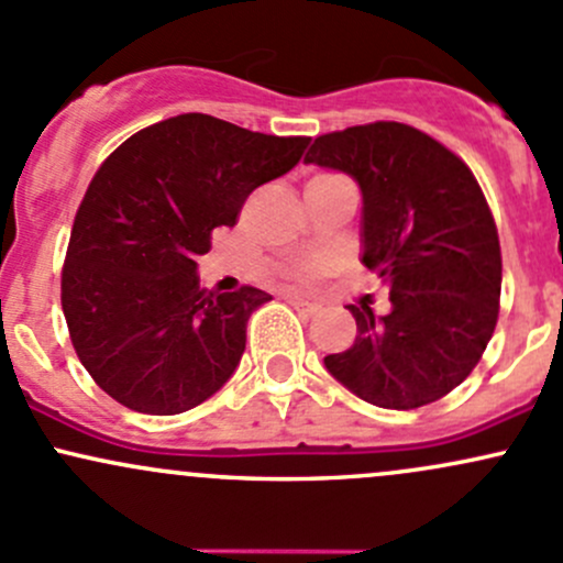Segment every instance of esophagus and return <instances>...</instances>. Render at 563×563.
Listing matches in <instances>:
<instances>
[{"instance_id": "34e87169", "label": "esophagus", "mask_w": 563, "mask_h": 563, "mask_svg": "<svg viewBox=\"0 0 563 563\" xmlns=\"http://www.w3.org/2000/svg\"><path fill=\"white\" fill-rule=\"evenodd\" d=\"M289 306H292L298 313H303V317H317L319 313L317 303H308V300H300V298H289Z\"/></svg>"}]
</instances>
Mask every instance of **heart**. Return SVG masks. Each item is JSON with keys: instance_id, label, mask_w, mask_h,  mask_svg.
Masks as SVG:
<instances>
[{"instance_id": "b5f03b06", "label": "heart", "mask_w": 563, "mask_h": 563, "mask_svg": "<svg viewBox=\"0 0 563 563\" xmlns=\"http://www.w3.org/2000/svg\"><path fill=\"white\" fill-rule=\"evenodd\" d=\"M322 274H324V260H319V257L298 260V263H289L287 268H284V279L298 289L313 287Z\"/></svg>"}]
</instances>
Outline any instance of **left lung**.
Segmentation results:
<instances>
[{"mask_svg": "<svg viewBox=\"0 0 563 563\" xmlns=\"http://www.w3.org/2000/svg\"><path fill=\"white\" fill-rule=\"evenodd\" d=\"M306 163L356 179L362 263L391 300L386 317L349 306L356 338L324 367L378 408L440 400L473 373L499 317V235L481 185L438 139L395 120L317 136Z\"/></svg>", "mask_w": 563, "mask_h": 563, "instance_id": "obj_1", "label": "left lung"}]
</instances>
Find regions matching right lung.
Returning <instances> with one entry per match:
<instances>
[{
	"instance_id": "1",
	"label": "right lung",
	"mask_w": 563,
	"mask_h": 563,
	"mask_svg": "<svg viewBox=\"0 0 563 563\" xmlns=\"http://www.w3.org/2000/svg\"><path fill=\"white\" fill-rule=\"evenodd\" d=\"M308 142L187 112L147 125L101 163L71 225L62 306L82 367L112 400L174 416L233 376L246 322L271 295L207 292L196 257Z\"/></svg>"
}]
</instances>
